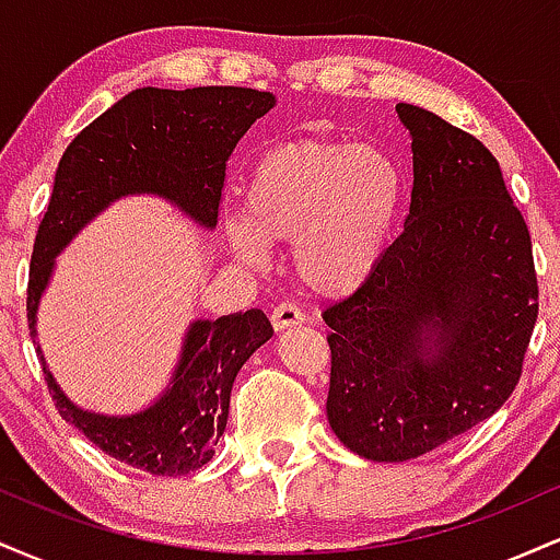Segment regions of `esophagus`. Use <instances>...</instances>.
<instances>
[{
	"mask_svg": "<svg viewBox=\"0 0 560 560\" xmlns=\"http://www.w3.org/2000/svg\"><path fill=\"white\" fill-rule=\"evenodd\" d=\"M305 320V313H302L298 305H292V302H281V305H276L271 313V324L276 331H287L292 329V326H302Z\"/></svg>",
	"mask_w": 560,
	"mask_h": 560,
	"instance_id": "34e87169",
	"label": "esophagus"
}]
</instances>
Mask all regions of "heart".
<instances>
[{
  "label": "heart",
  "instance_id": "b5f03b06",
  "mask_svg": "<svg viewBox=\"0 0 560 560\" xmlns=\"http://www.w3.org/2000/svg\"><path fill=\"white\" fill-rule=\"evenodd\" d=\"M402 205L405 173L382 147L287 141L253 163L244 218H223V240L247 266H262V242L292 244L302 287L318 298H347L382 266Z\"/></svg>",
  "mask_w": 560,
  "mask_h": 560
}]
</instances>
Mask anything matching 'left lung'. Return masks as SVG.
<instances>
[{
  "label": "left lung",
  "instance_id": "left-lung-1",
  "mask_svg": "<svg viewBox=\"0 0 560 560\" xmlns=\"http://www.w3.org/2000/svg\"><path fill=\"white\" fill-rule=\"evenodd\" d=\"M402 234L355 294L324 313L326 416L347 450L400 464L490 419L516 389L537 320L532 240L492 152L416 105Z\"/></svg>",
  "mask_w": 560,
  "mask_h": 560
}]
</instances>
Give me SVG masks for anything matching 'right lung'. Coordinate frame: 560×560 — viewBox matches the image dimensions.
Returning a JSON list of instances; mask_svg holds the SVG:
<instances>
[{
    "label": "right lung",
    "instance_id": "add662e5",
    "mask_svg": "<svg viewBox=\"0 0 560 560\" xmlns=\"http://www.w3.org/2000/svg\"><path fill=\"white\" fill-rule=\"evenodd\" d=\"M276 105L271 92L242 86L133 89L68 144L38 226L28 279V329L60 416L102 453L155 477H184L213 458L226 432L234 378L273 337L260 307L221 318H195L184 331L165 389L124 416L81 408L62 392L42 345L38 305L57 255L83 226L124 197L150 195L173 205L199 229L218 223L226 160L247 128Z\"/></svg>",
    "mask_w": 560,
    "mask_h": 560
}]
</instances>
